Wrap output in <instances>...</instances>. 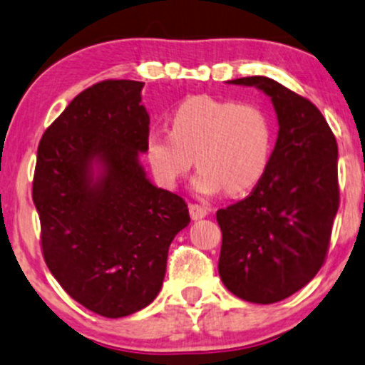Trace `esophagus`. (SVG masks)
I'll use <instances>...</instances> for the list:
<instances>
[{"mask_svg":"<svg viewBox=\"0 0 365 365\" xmlns=\"http://www.w3.org/2000/svg\"><path fill=\"white\" fill-rule=\"evenodd\" d=\"M188 211H190L192 220H202V217L207 216V207L200 206V204H190Z\"/></svg>","mask_w":365,"mask_h":365,"instance_id":"1","label":"esophagus"}]
</instances>
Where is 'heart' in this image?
<instances>
[{
  "instance_id": "obj_1",
  "label": "heart",
  "mask_w": 365,
  "mask_h": 365,
  "mask_svg": "<svg viewBox=\"0 0 365 365\" xmlns=\"http://www.w3.org/2000/svg\"><path fill=\"white\" fill-rule=\"evenodd\" d=\"M273 148L269 115L255 103H237L211 96L183 101L171 115V132L150 130L145 154L163 187L199 170L194 185L202 194L225 188L244 194L259 183Z\"/></svg>"
}]
</instances>
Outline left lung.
<instances>
[{
  "label": "left lung",
  "instance_id": "8db88e82",
  "mask_svg": "<svg viewBox=\"0 0 365 365\" xmlns=\"http://www.w3.org/2000/svg\"><path fill=\"white\" fill-rule=\"evenodd\" d=\"M266 92L278 139L262 178L245 199L217 209L220 276L247 302L274 304L304 288L326 261L340 206L338 145L314 104L267 77L232 81Z\"/></svg>",
  "mask_w": 365,
  "mask_h": 365
}]
</instances>
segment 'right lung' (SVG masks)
<instances>
[{"label": "right lung", "instance_id": "1", "mask_svg": "<svg viewBox=\"0 0 365 365\" xmlns=\"http://www.w3.org/2000/svg\"><path fill=\"white\" fill-rule=\"evenodd\" d=\"M142 87L110 78L82 91L46 128L32 180L46 266L73 300L110 319L156 299L170 244L190 223L185 200L139 165L149 133ZM94 160L105 170L96 182Z\"/></svg>", "mask_w": 365, "mask_h": 365}]
</instances>
